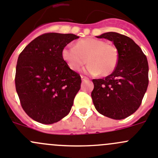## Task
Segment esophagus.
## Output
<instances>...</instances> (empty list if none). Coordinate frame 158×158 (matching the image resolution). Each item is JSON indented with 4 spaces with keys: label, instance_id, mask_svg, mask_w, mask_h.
Instances as JSON below:
<instances>
[{
    "label": "esophagus",
    "instance_id": "obj_1",
    "mask_svg": "<svg viewBox=\"0 0 158 158\" xmlns=\"http://www.w3.org/2000/svg\"><path fill=\"white\" fill-rule=\"evenodd\" d=\"M81 79H82V81H85V80H87V79H88V78L85 77V76H81Z\"/></svg>",
    "mask_w": 158,
    "mask_h": 158
}]
</instances>
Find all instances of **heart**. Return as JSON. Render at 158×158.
<instances>
[{
    "instance_id": "b5f03b06",
    "label": "heart",
    "mask_w": 158,
    "mask_h": 158,
    "mask_svg": "<svg viewBox=\"0 0 158 158\" xmlns=\"http://www.w3.org/2000/svg\"><path fill=\"white\" fill-rule=\"evenodd\" d=\"M62 59L73 71H79L86 62L85 71L90 75L106 76L116 69L118 51L116 47L105 41L94 38L80 39L75 47L67 45L62 52Z\"/></svg>"
}]
</instances>
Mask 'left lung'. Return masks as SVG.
Masks as SVG:
<instances>
[{"instance_id": "obj_1", "label": "left lung", "mask_w": 158, "mask_h": 158, "mask_svg": "<svg viewBox=\"0 0 158 158\" xmlns=\"http://www.w3.org/2000/svg\"><path fill=\"white\" fill-rule=\"evenodd\" d=\"M96 38L113 42L118 51V62L110 76L93 79V104L103 116L122 120L137 111L141 104L149 82L148 59L141 48L126 35L106 32Z\"/></svg>"}]
</instances>
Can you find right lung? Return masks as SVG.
Wrapping results in <instances>:
<instances>
[{
	"label": "right lung",
	"mask_w": 158,
	"mask_h": 158,
	"mask_svg": "<svg viewBox=\"0 0 158 158\" xmlns=\"http://www.w3.org/2000/svg\"><path fill=\"white\" fill-rule=\"evenodd\" d=\"M79 38L73 34H43L18 56L17 93L24 112L38 123H56L71 110L82 80L62 59V52Z\"/></svg>",
	"instance_id": "add662e5"
}]
</instances>
